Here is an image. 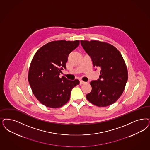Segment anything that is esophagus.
I'll return each instance as SVG.
<instances>
[{"instance_id":"obj_1","label":"esophagus","mask_w":150,"mask_h":150,"mask_svg":"<svg viewBox=\"0 0 150 150\" xmlns=\"http://www.w3.org/2000/svg\"><path fill=\"white\" fill-rule=\"evenodd\" d=\"M86 82H85V81H83L82 80H80V85H82V84H84V83H85Z\"/></svg>"}]
</instances>
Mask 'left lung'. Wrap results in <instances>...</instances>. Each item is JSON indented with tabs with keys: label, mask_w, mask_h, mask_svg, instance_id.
<instances>
[{
	"label": "left lung",
	"mask_w": 150,
	"mask_h": 150,
	"mask_svg": "<svg viewBox=\"0 0 150 150\" xmlns=\"http://www.w3.org/2000/svg\"><path fill=\"white\" fill-rule=\"evenodd\" d=\"M80 42L93 67L101 68L99 78L90 82L92 90L86 98L99 107L109 106L121 96L128 79L124 59L119 50L108 43L96 40Z\"/></svg>",
	"instance_id": "8db88e82"
}]
</instances>
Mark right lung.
Here are the masks:
<instances>
[{"instance_id": "right-lung-1", "label": "right lung", "mask_w": 150, "mask_h": 150, "mask_svg": "<svg viewBox=\"0 0 150 150\" xmlns=\"http://www.w3.org/2000/svg\"><path fill=\"white\" fill-rule=\"evenodd\" d=\"M79 40L54 41L40 48L33 57L29 68L28 81L33 93L44 105L60 108L70 99L72 88L78 80H68L59 75L66 69L69 54L79 45Z\"/></svg>"}]
</instances>
